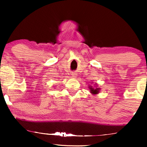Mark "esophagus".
<instances>
[{"mask_svg":"<svg viewBox=\"0 0 147 147\" xmlns=\"http://www.w3.org/2000/svg\"><path fill=\"white\" fill-rule=\"evenodd\" d=\"M71 77H73V78H76V77H77V74H76V73H71Z\"/></svg>","mask_w":147,"mask_h":147,"instance_id":"esophagus-1","label":"esophagus"}]
</instances>
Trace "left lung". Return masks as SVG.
<instances>
[{
    "label": "left lung",
    "instance_id": "left-lung-1",
    "mask_svg": "<svg viewBox=\"0 0 147 147\" xmlns=\"http://www.w3.org/2000/svg\"><path fill=\"white\" fill-rule=\"evenodd\" d=\"M92 83L93 84V82H92ZM94 86V87H93ZM88 88L90 89V93H91L92 94H93V95H96V94H98L100 93V88H98V84H94V86H93V85L88 86Z\"/></svg>",
    "mask_w": 147,
    "mask_h": 147
}]
</instances>
